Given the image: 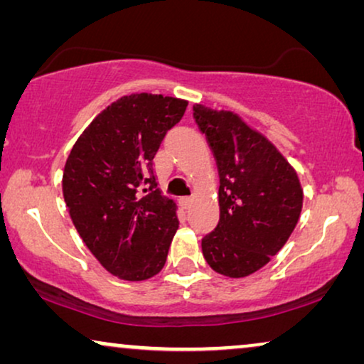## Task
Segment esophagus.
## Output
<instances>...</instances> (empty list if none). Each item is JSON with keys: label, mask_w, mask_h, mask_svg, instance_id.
<instances>
[{"label": "esophagus", "mask_w": 364, "mask_h": 364, "mask_svg": "<svg viewBox=\"0 0 364 364\" xmlns=\"http://www.w3.org/2000/svg\"><path fill=\"white\" fill-rule=\"evenodd\" d=\"M178 205H181L182 208H191V205H192V197H181L178 198Z\"/></svg>", "instance_id": "obj_1"}]
</instances>
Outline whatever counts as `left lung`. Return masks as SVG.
I'll use <instances>...</instances> for the list:
<instances>
[{"instance_id": "1", "label": "left lung", "mask_w": 364, "mask_h": 364, "mask_svg": "<svg viewBox=\"0 0 364 364\" xmlns=\"http://www.w3.org/2000/svg\"><path fill=\"white\" fill-rule=\"evenodd\" d=\"M193 117L220 176V220L202 238V253L220 275L248 277L265 267L295 230L303 207L300 178L275 144L238 114L196 104Z\"/></svg>"}]
</instances>
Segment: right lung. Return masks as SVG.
<instances>
[{
    "label": "right lung",
    "instance_id": "add662e5",
    "mask_svg": "<svg viewBox=\"0 0 364 364\" xmlns=\"http://www.w3.org/2000/svg\"><path fill=\"white\" fill-rule=\"evenodd\" d=\"M187 104L151 92L119 97L84 129L64 164L69 217L97 262L121 280H147L166 265L177 203L157 187L154 157Z\"/></svg>",
    "mask_w": 364,
    "mask_h": 364
}]
</instances>
